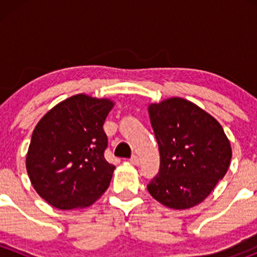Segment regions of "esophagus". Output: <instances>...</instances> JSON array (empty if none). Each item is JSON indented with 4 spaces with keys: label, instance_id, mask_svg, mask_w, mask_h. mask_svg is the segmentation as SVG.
<instances>
[{
    "label": "esophagus",
    "instance_id": "34e87169",
    "mask_svg": "<svg viewBox=\"0 0 257 257\" xmlns=\"http://www.w3.org/2000/svg\"><path fill=\"white\" fill-rule=\"evenodd\" d=\"M131 163H132V164H134V165H139V158L137 157V155H132Z\"/></svg>",
    "mask_w": 257,
    "mask_h": 257
}]
</instances>
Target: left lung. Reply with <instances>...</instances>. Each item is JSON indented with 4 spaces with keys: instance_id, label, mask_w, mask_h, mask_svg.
<instances>
[{
    "instance_id": "8db88e82",
    "label": "left lung",
    "mask_w": 257,
    "mask_h": 257,
    "mask_svg": "<svg viewBox=\"0 0 257 257\" xmlns=\"http://www.w3.org/2000/svg\"><path fill=\"white\" fill-rule=\"evenodd\" d=\"M149 115L160 168L148 191L170 209L198 205L229 169L232 153L224 129L214 116L183 98L150 104Z\"/></svg>"
}]
</instances>
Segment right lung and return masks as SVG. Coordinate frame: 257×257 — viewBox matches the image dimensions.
<instances>
[{
  "label": "right lung",
  "mask_w": 257,
  "mask_h": 257,
  "mask_svg": "<svg viewBox=\"0 0 257 257\" xmlns=\"http://www.w3.org/2000/svg\"><path fill=\"white\" fill-rule=\"evenodd\" d=\"M114 103L85 94L63 100L38 121L26 168L33 188L61 210L85 208L109 186L114 169L105 160L103 124Z\"/></svg>",
  "instance_id": "1"
}]
</instances>
